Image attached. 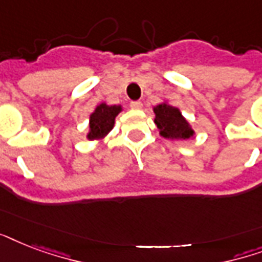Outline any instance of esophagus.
Here are the masks:
<instances>
[{
    "instance_id": "esophagus-1",
    "label": "esophagus",
    "mask_w": 262,
    "mask_h": 262,
    "mask_svg": "<svg viewBox=\"0 0 262 262\" xmlns=\"http://www.w3.org/2000/svg\"><path fill=\"white\" fill-rule=\"evenodd\" d=\"M130 107L133 110H141L143 108V103L140 100H135V102H130Z\"/></svg>"
}]
</instances>
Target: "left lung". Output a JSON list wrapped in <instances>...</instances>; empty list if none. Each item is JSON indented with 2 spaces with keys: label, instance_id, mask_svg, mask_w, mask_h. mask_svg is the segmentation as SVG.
I'll return each instance as SVG.
<instances>
[{
  "label": "left lung",
  "instance_id": "left-lung-1",
  "mask_svg": "<svg viewBox=\"0 0 262 262\" xmlns=\"http://www.w3.org/2000/svg\"><path fill=\"white\" fill-rule=\"evenodd\" d=\"M156 114L155 123L160 130V135L166 139L186 140L193 136V130L183 118L178 108L168 106L166 103L158 104L154 108Z\"/></svg>",
  "mask_w": 262,
  "mask_h": 262
}]
</instances>
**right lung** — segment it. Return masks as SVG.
<instances>
[{
	"label": "right lung",
	"mask_w": 262,
	"mask_h": 262,
	"mask_svg": "<svg viewBox=\"0 0 262 262\" xmlns=\"http://www.w3.org/2000/svg\"><path fill=\"white\" fill-rule=\"evenodd\" d=\"M121 111L119 106H107L100 104L96 107V110L90 119V133L88 139L96 140L106 136L114 126V119Z\"/></svg>",
	"instance_id": "add662e5"
}]
</instances>
